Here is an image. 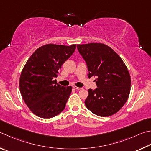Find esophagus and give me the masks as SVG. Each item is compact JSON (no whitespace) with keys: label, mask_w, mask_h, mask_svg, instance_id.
<instances>
[{"label":"esophagus","mask_w":151,"mask_h":151,"mask_svg":"<svg viewBox=\"0 0 151 151\" xmlns=\"http://www.w3.org/2000/svg\"><path fill=\"white\" fill-rule=\"evenodd\" d=\"M73 88L74 89H77V90H80V89H81V88H78V87H76V86H73Z\"/></svg>","instance_id":"obj_1"}]
</instances>
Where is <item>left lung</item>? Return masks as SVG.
Returning <instances> with one entry per match:
<instances>
[{
  "label": "left lung",
  "instance_id": "left-lung-1",
  "mask_svg": "<svg viewBox=\"0 0 151 151\" xmlns=\"http://www.w3.org/2000/svg\"><path fill=\"white\" fill-rule=\"evenodd\" d=\"M77 47L88 66V78H97V88L88 90L86 107L100 117L113 115L125 105L130 93L127 68L119 55L104 44H78Z\"/></svg>",
  "mask_w": 151,
  "mask_h": 151
}]
</instances>
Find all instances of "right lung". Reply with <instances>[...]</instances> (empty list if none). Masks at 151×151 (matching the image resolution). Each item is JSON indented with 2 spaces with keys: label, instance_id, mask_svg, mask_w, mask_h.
Here are the masks:
<instances>
[{
  "label": "right lung",
  "instance_id": "obj_1",
  "mask_svg": "<svg viewBox=\"0 0 151 151\" xmlns=\"http://www.w3.org/2000/svg\"><path fill=\"white\" fill-rule=\"evenodd\" d=\"M76 47V44H46L37 49L26 63L20 77V93L38 117L52 118L64 109L72 88L59 85L54 78Z\"/></svg>",
  "mask_w": 151,
  "mask_h": 151
}]
</instances>
